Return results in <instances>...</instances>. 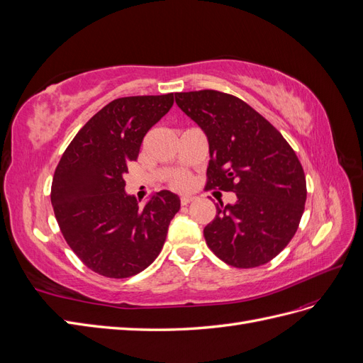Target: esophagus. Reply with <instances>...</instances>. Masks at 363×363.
I'll list each match as a JSON object with an SVG mask.
<instances>
[{"label": "esophagus", "mask_w": 363, "mask_h": 363, "mask_svg": "<svg viewBox=\"0 0 363 363\" xmlns=\"http://www.w3.org/2000/svg\"><path fill=\"white\" fill-rule=\"evenodd\" d=\"M192 201H195V196H192V195H183L182 199H180L182 206H188V204H191Z\"/></svg>", "instance_id": "esophagus-1"}]
</instances>
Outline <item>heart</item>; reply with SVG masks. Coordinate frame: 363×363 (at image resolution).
<instances>
[{"label":"heart","mask_w":363,"mask_h":363,"mask_svg":"<svg viewBox=\"0 0 363 363\" xmlns=\"http://www.w3.org/2000/svg\"><path fill=\"white\" fill-rule=\"evenodd\" d=\"M169 184H171V188H172V189H177V191H186V189H189V188H191V184H192V177H191L189 174H186V172H179V174L172 175V179H171Z\"/></svg>","instance_id":"1"}]
</instances>
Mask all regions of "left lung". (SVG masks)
I'll list each match as a JSON object with an SVG mask.
<instances>
[{
    "mask_svg": "<svg viewBox=\"0 0 363 363\" xmlns=\"http://www.w3.org/2000/svg\"><path fill=\"white\" fill-rule=\"evenodd\" d=\"M175 103L207 136L211 160L206 189L235 192V204H216L204 227L206 244L235 268L265 265L298 228L307 196L295 151L240 98L204 89L177 92Z\"/></svg>",
    "mask_w": 363,
    "mask_h": 363,
    "instance_id": "obj_1",
    "label": "left lung"
}]
</instances>
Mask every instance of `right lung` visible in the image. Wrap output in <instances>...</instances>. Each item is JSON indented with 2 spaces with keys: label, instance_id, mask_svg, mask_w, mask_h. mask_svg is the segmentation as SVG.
Wrapping results in <instances>:
<instances>
[{
  "label": "right lung",
  "instance_id": "right-lung-1",
  "mask_svg": "<svg viewBox=\"0 0 363 363\" xmlns=\"http://www.w3.org/2000/svg\"><path fill=\"white\" fill-rule=\"evenodd\" d=\"M174 104V94L113 100L80 128L54 171L51 203L67 244L84 265L127 279L159 256L179 196L160 191L139 207L124 174L138 159L147 131Z\"/></svg>",
  "mask_w": 363,
  "mask_h": 363
}]
</instances>
